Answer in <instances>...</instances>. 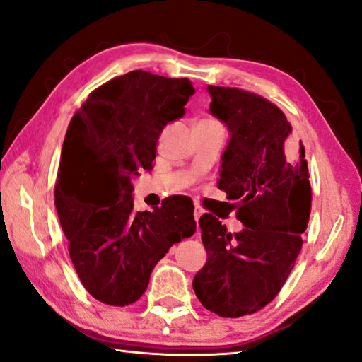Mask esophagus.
<instances>
[{
  "instance_id": "obj_1",
  "label": "esophagus",
  "mask_w": 362,
  "mask_h": 362,
  "mask_svg": "<svg viewBox=\"0 0 362 362\" xmlns=\"http://www.w3.org/2000/svg\"><path fill=\"white\" fill-rule=\"evenodd\" d=\"M204 214V209L199 206V204H195V211H193V216H195V221L198 223L199 221V218H202V216Z\"/></svg>"
}]
</instances>
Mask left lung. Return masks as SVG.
I'll return each instance as SVG.
<instances>
[{
	"label": "left lung",
	"mask_w": 362,
	"mask_h": 362,
	"mask_svg": "<svg viewBox=\"0 0 362 362\" xmlns=\"http://www.w3.org/2000/svg\"><path fill=\"white\" fill-rule=\"evenodd\" d=\"M209 112L229 129L218 187L244 224L230 234L213 214L198 224L208 260L193 278L203 307L221 317L253 314L272 302L294 268L310 216L305 149L284 113L265 97L208 86Z\"/></svg>",
	"instance_id": "obj_1"
}]
</instances>
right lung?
I'll use <instances>...</instances> for the list:
<instances>
[{
    "label": "right lung",
    "mask_w": 362,
    "mask_h": 362,
    "mask_svg": "<svg viewBox=\"0 0 362 362\" xmlns=\"http://www.w3.org/2000/svg\"><path fill=\"white\" fill-rule=\"evenodd\" d=\"M193 94L187 78L136 69L93 90L69 122L55 206L81 283L104 304L136 302L156 263L195 234L188 197L153 211H134L132 198V179L151 170L159 134Z\"/></svg>",
    "instance_id": "obj_1"
}]
</instances>
